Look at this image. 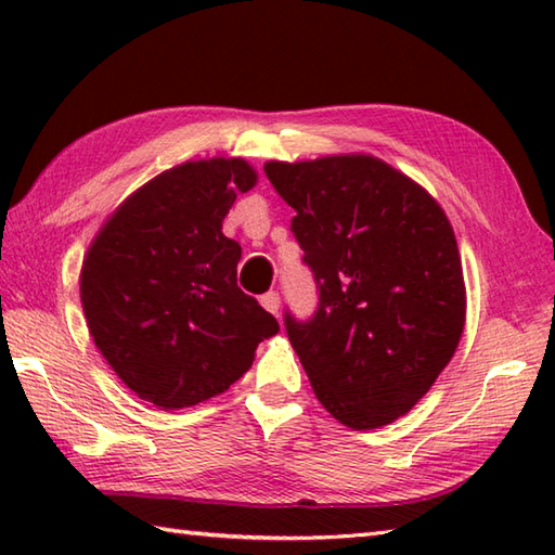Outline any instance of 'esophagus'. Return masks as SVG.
Instances as JSON below:
<instances>
[{"label":"esophagus","instance_id":"esophagus-1","mask_svg":"<svg viewBox=\"0 0 555 555\" xmlns=\"http://www.w3.org/2000/svg\"><path fill=\"white\" fill-rule=\"evenodd\" d=\"M259 302H262V308H264L267 312H271V314H279L281 298H279V293H276V291H269V293H264V296L259 298Z\"/></svg>","mask_w":555,"mask_h":555}]
</instances>
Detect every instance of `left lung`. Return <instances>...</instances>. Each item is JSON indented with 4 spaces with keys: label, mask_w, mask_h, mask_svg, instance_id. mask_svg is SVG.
<instances>
[{
    "label": "left lung",
    "mask_w": 555,
    "mask_h": 555,
    "mask_svg": "<svg viewBox=\"0 0 555 555\" xmlns=\"http://www.w3.org/2000/svg\"><path fill=\"white\" fill-rule=\"evenodd\" d=\"M317 284L310 320L284 314L314 396L350 429L391 424L429 391L465 326L463 264L436 199L364 155L269 162Z\"/></svg>",
    "instance_id": "obj_1"
}]
</instances>
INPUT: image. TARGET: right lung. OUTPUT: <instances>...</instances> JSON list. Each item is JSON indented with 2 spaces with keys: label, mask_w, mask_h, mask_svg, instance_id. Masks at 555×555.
<instances>
[{
  "label": "right lung",
  "mask_w": 555,
  "mask_h": 555,
  "mask_svg": "<svg viewBox=\"0 0 555 555\" xmlns=\"http://www.w3.org/2000/svg\"><path fill=\"white\" fill-rule=\"evenodd\" d=\"M257 173L243 159L185 162L104 223L80 271L95 346L119 379L164 410L223 393L279 322L238 288L241 245L221 233Z\"/></svg>",
  "instance_id": "obj_1"
}]
</instances>
